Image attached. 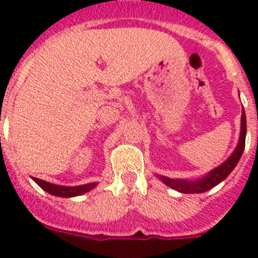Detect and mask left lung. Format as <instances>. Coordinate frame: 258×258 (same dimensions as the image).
<instances>
[{"instance_id": "1", "label": "left lung", "mask_w": 258, "mask_h": 258, "mask_svg": "<svg viewBox=\"0 0 258 258\" xmlns=\"http://www.w3.org/2000/svg\"><path fill=\"white\" fill-rule=\"evenodd\" d=\"M245 138H246V116H245V111L242 109V115H241V134H240V142L237 145L234 153L229 157L226 162H224L220 167L209 172L208 175L201 178L200 180L196 182H188V180H180V179H171L167 176H159L162 182H165L167 186L176 190V191L184 192V194H191V192H205L213 188L214 186L222 182L226 176L233 171L236 165L240 161L241 155L244 153L245 149Z\"/></svg>"}]
</instances>
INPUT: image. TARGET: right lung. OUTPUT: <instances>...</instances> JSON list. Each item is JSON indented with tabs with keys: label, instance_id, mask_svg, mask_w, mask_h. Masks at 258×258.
I'll list each match as a JSON object with an SVG mask.
<instances>
[{
	"label": "right lung",
	"instance_id": "right-lung-1",
	"mask_svg": "<svg viewBox=\"0 0 258 258\" xmlns=\"http://www.w3.org/2000/svg\"><path fill=\"white\" fill-rule=\"evenodd\" d=\"M33 180L40 186L41 188H44L45 191H48L49 194H53V196L57 197H76L80 196V194H84V192L89 191L91 188H93L96 186V183H87L82 184V186H74V187H70V186H58V184H53L46 182V180L38 179V178H33Z\"/></svg>",
	"mask_w": 258,
	"mask_h": 258
}]
</instances>
